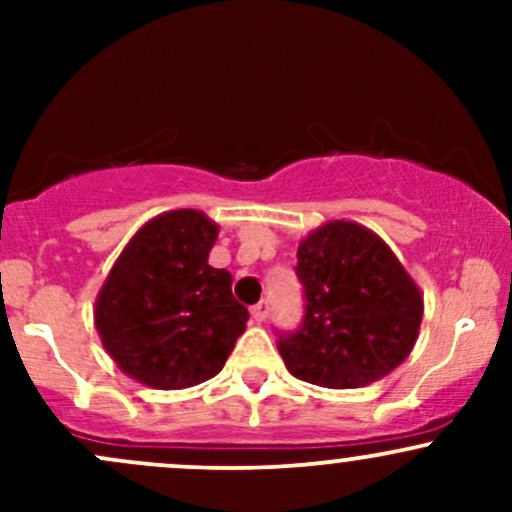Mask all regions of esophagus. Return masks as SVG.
Returning a JSON list of instances; mask_svg holds the SVG:
<instances>
[{
  "label": "esophagus",
  "instance_id": "34e87169",
  "mask_svg": "<svg viewBox=\"0 0 512 512\" xmlns=\"http://www.w3.org/2000/svg\"><path fill=\"white\" fill-rule=\"evenodd\" d=\"M267 307H270V304H267V299H262V302H257L255 307L250 309V314H252V319H255L257 324H262L267 319Z\"/></svg>",
  "mask_w": 512,
  "mask_h": 512
}]
</instances>
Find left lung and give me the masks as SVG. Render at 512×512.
<instances>
[{
    "label": "left lung",
    "instance_id": "left-lung-1",
    "mask_svg": "<svg viewBox=\"0 0 512 512\" xmlns=\"http://www.w3.org/2000/svg\"><path fill=\"white\" fill-rule=\"evenodd\" d=\"M304 287L302 327L280 334L289 374L324 389H359L384 379L414 349L421 289L376 232L332 220L297 247Z\"/></svg>",
    "mask_w": 512,
    "mask_h": 512
}]
</instances>
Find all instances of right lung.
I'll return each mask as SVG.
<instances>
[{
  "label": "right lung",
  "instance_id": "1",
  "mask_svg": "<svg viewBox=\"0 0 512 512\" xmlns=\"http://www.w3.org/2000/svg\"><path fill=\"white\" fill-rule=\"evenodd\" d=\"M220 227L200 210H170L128 240L98 289L94 324L118 369L151 389L213 379L247 327L232 275L208 265Z\"/></svg>",
  "mask_w": 512,
  "mask_h": 512
}]
</instances>
